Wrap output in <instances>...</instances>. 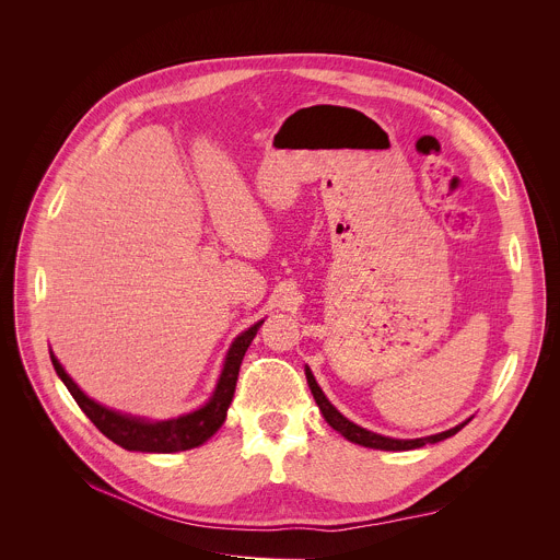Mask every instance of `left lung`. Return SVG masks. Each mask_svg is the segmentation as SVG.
<instances>
[{
	"label": "left lung",
	"mask_w": 560,
	"mask_h": 560,
	"mask_svg": "<svg viewBox=\"0 0 560 560\" xmlns=\"http://www.w3.org/2000/svg\"><path fill=\"white\" fill-rule=\"evenodd\" d=\"M305 378H307V385H310V392L314 396V401L318 406V410H322L324 419L328 421V425L332 430H337L341 436H346L350 443H357V445H363V447H372V450H387V452H404V450H417V447H423L428 443H439V441H445L450 436H454L460 428H465L469 423L463 421L445 432H439V434H432V436H421V439H392V436H383V434H376V432H370L357 423H352L350 419H346L330 401L328 396L324 394V389L318 387L312 370L305 365Z\"/></svg>",
	"instance_id": "obj_1"
}]
</instances>
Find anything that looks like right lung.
I'll return each mask as SVG.
<instances>
[{
    "label": "right lung",
    "mask_w": 560,
    "mask_h": 560,
    "mask_svg": "<svg viewBox=\"0 0 560 560\" xmlns=\"http://www.w3.org/2000/svg\"><path fill=\"white\" fill-rule=\"evenodd\" d=\"M261 324H264V318L232 341V346L225 352L221 374L217 378V385H214L208 401L188 415H182L175 419H164V421H152L145 417L124 415V412H117L113 408L97 404L95 398H91L82 387H79L70 378V374L63 370V365L52 354V350H50V361H52L57 376L63 381V385L72 394L77 406L82 408V412L97 425V430L104 436H108L113 443L121 445L128 452L173 454V452H184V450L203 445L223 425L228 408L232 404V396H234L238 368H242L246 350L250 348L253 339L257 337Z\"/></svg>",
    "instance_id": "1"
}]
</instances>
